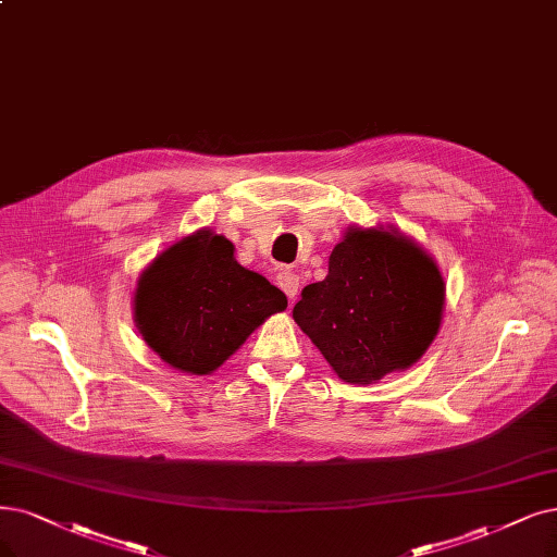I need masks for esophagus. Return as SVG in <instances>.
Segmentation results:
<instances>
[{
	"label": "esophagus",
	"mask_w": 557,
	"mask_h": 557,
	"mask_svg": "<svg viewBox=\"0 0 557 557\" xmlns=\"http://www.w3.org/2000/svg\"><path fill=\"white\" fill-rule=\"evenodd\" d=\"M277 284H280V289L286 294V298H289V300H294V298L298 296L300 280H298V275H296V273H292V271H282V273L277 275Z\"/></svg>",
	"instance_id": "1"
}]
</instances>
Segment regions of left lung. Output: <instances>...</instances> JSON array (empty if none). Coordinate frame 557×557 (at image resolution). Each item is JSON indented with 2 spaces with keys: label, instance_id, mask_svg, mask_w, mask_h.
I'll use <instances>...</instances> for the list:
<instances>
[{
  "label": "left lung",
  "instance_id": "obj_1",
  "mask_svg": "<svg viewBox=\"0 0 557 557\" xmlns=\"http://www.w3.org/2000/svg\"><path fill=\"white\" fill-rule=\"evenodd\" d=\"M294 307L300 331L354 385L418 362L434 342L445 307L436 261L397 230L348 226L327 275L307 284Z\"/></svg>",
  "mask_w": 557,
  "mask_h": 557
}]
</instances>
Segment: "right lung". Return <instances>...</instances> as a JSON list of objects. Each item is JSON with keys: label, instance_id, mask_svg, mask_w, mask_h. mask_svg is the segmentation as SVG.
Masks as SVG:
<instances>
[{"label": "right lung", "instance_id": "obj_1", "mask_svg": "<svg viewBox=\"0 0 557 557\" xmlns=\"http://www.w3.org/2000/svg\"><path fill=\"white\" fill-rule=\"evenodd\" d=\"M286 296L234 259L224 236L199 230L160 252L137 280L135 323L160 360L211 374L275 312Z\"/></svg>", "mask_w": 557, "mask_h": 557}]
</instances>
